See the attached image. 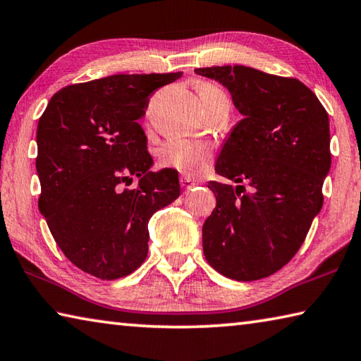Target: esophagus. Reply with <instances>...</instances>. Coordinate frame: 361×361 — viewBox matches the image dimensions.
<instances>
[{"instance_id":"34e87169","label":"esophagus","mask_w":361,"mask_h":361,"mask_svg":"<svg viewBox=\"0 0 361 361\" xmlns=\"http://www.w3.org/2000/svg\"><path fill=\"white\" fill-rule=\"evenodd\" d=\"M180 185H181V188L185 189V191L188 192V191H191L192 188L197 186V183H194L191 178H189V176H181V180H180Z\"/></svg>"}]
</instances>
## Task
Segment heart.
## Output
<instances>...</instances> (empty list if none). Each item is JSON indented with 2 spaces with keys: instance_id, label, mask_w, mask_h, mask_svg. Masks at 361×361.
<instances>
[{
  "instance_id": "obj_1",
  "label": "heart",
  "mask_w": 361,
  "mask_h": 361,
  "mask_svg": "<svg viewBox=\"0 0 361 361\" xmlns=\"http://www.w3.org/2000/svg\"><path fill=\"white\" fill-rule=\"evenodd\" d=\"M216 87L205 84L199 89L200 97L216 92ZM212 159V149L209 145L192 142V140H170L159 149V164L162 167L176 169L183 173L195 175L202 172Z\"/></svg>"
}]
</instances>
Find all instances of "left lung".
I'll list each match as a JSON object with an SVG mask.
<instances>
[{
  "mask_svg": "<svg viewBox=\"0 0 361 361\" xmlns=\"http://www.w3.org/2000/svg\"><path fill=\"white\" fill-rule=\"evenodd\" d=\"M194 71L223 84L243 116L223 145L216 173L250 185L247 191L209 183L216 207L202 228L205 259L239 282L269 277L298 253L322 210L331 167L328 113L295 78L243 65Z\"/></svg>",
  "mask_w": 361,
  "mask_h": 361,
  "instance_id": "8db88e82",
  "label": "left lung"
}]
</instances>
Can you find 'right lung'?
<instances>
[{
  "label": "right lung",
  "instance_id": "obj_1",
  "mask_svg": "<svg viewBox=\"0 0 361 361\" xmlns=\"http://www.w3.org/2000/svg\"><path fill=\"white\" fill-rule=\"evenodd\" d=\"M181 75H113L66 85L39 118V212L63 255L90 276L114 280L142 266L149 218L180 195L176 170H149L138 119L154 90ZM132 176L140 178L135 190L125 188Z\"/></svg>",
  "mask_w": 361,
  "mask_h": 361
}]
</instances>
